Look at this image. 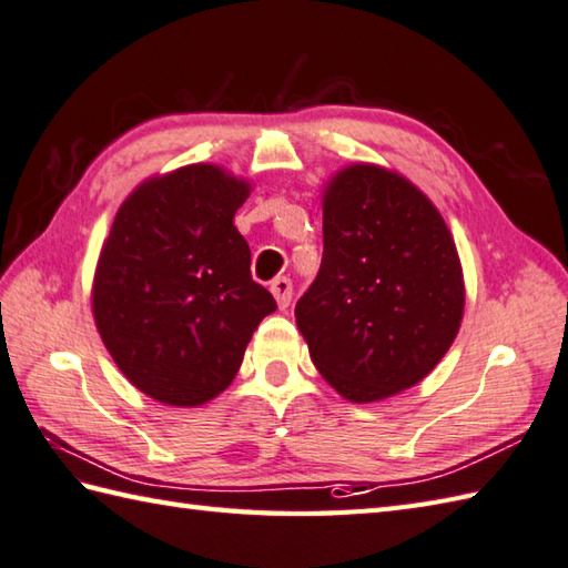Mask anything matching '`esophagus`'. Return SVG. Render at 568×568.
Wrapping results in <instances>:
<instances>
[{
	"instance_id": "esophagus-1",
	"label": "esophagus",
	"mask_w": 568,
	"mask_h": 568,
	"mask_svg": "<svg viewBox=\"0 0 568 568\" xmlns=\"http://www.w3.org/2000/svg\"><path fill=\"white\" fill-rule=\"evenodd\" d=\"M270 292L274 294V298H276V306H280V311L288 308V304H292L294 286H292V282L286 280V276H280V280H274V282L270 284Z\"/></svg>"
}]
</instances>
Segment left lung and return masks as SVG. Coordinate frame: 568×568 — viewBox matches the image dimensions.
<instances>
[{
    "mask_svg": "<svg viewBox=\"0 0 568 568\" xmlns=\"http://www.w3.org/2000/svg\"><path fill=\"white\" fill-rule=\"evenodd\" d=\"M459 252L418 186L374 162L323 186V262L296 325L323 379L352 403L423 382L464 316Z\"/></svg>",
    "mask_w": 568,
    "mask_h": 568,
    "instance_id": "obj_1",
    "label": "left lung"
}]
</instances>
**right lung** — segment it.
I'll return each instance as SVG.
<instances>
[{
	"label": "right lung",
	"mask_w": 568,
	"mask_h": 568,
	"mask_svg": "<svg viewBox=\"0 0 568 568\" xmlns=\"http://www.w3.org/2000/svg\"><path fill=\"white\" fill-rule=\"evenodd\" d=\"M250 192L211 162L153 174L125 196L99 252L97 331L125 379L165 406H204L229 388L276 308L233 223Z\"/></svg>",
	"instance_id": "obj_1"
}]
</instances>
